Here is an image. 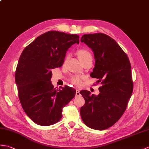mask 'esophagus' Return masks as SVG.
<instances>
[{
  "label": "esophagus",
  "mask_w": 149,
  "mask_h": 149,
  "mask_svg": "<svg viewBox=\"0 0 149 149\" xmlns=\"http://www.w3.org/2000/svg\"><path fill=\"white\" fill-rule=\"evenodd\" d=\"M81 94H80V91H79V89H76V93H75V96H80Z\"/></svg>",
  "instance_id": "obj_1"
}]
</instances>
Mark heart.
I'll return each mask as SVG.
<instances>
[{"mask_svg":"<svg viewBox=\"0 0 149 149\" xmlns=\"http://www.w3.org/2000/svg\"><path fill=\"white\" fill-rule=\"evenodd\" d=\"M77 56L79 58V60H81L82 63H84L86 60H89V59H92V55L90 52L88 50L85 49H81L77 51ZM67 57L65 58V60H67ZM83 81V77H80V76H75L73 77L71 79L72 82L76 86H79L81 84V83Z\"/></svg>","mask_w":149,"mask_h":149,"instance_id":"b5f03b06","label":"heart"}]
</instances>
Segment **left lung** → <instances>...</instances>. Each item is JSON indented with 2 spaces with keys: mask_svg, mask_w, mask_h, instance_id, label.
<instances>
[{
  "mask_svg": "<svg viewBox=\"0 0 149 149\" xmlns=\"http://www.w3.org/2000/svg\"><path fill=\"white\" fill-rule=\"evenodd\" d=\"M81 41L94 53L95 64L90 76L102 85L98 95L80 91L85 100L81 116L89 127L103 130L113 126L126 109L133 89L131 66L127 54L106 34H84Z\"/></svg>",
  "mask_w": 149,
  "mask_h": 149,
  "instance_id": "obj_1",
  "label": "left lung"
}]
</instances>
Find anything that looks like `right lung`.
Instances as JSON below:
<instances>
[{
  "label": "right lung",
  "mask_w": 149,
  "mask_h": 149,
  "mask_svg": "<svg viewBox=\"0 0 149 149\" xmlns=\"http://www.w3.org/2000/svg\"><path fill=\"white\" fill-rule=\"evenodd\" d=\"M79 39L76 34L49 31L37 37L21 54L15 74L19 99L26 115L39 125L58 123L62 109L74 98V88H54L51 70L62 66L68 48L79 44Z\"/></svg>",
  "instance_id": "1"
}]
</instances>
